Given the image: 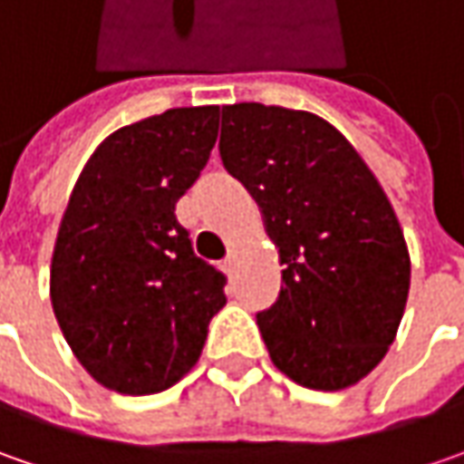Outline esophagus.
Listing matches in <instances>:
<instances>
[{
    "label": "esophagus",
    "mask_w": 464,
    "mask_h": 464,
    "mask_svg": "<svg viewBox=\"0 0 464 464\" xmlns=\"http://www.w3.org/2000/svg\"><path fill=\"white\" fill-rule=\"evenodd\" d=\"M236 262H238V249H231V252H228V256H226V267H228V270H233V267H236Z\"/></svg>",
    "instance_id": "1"
}]
</instances>
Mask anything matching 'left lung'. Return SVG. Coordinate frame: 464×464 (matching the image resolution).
<instances>
[{"mask_svg": "<svg viewBox=\"0 0 464 464\" xmlns=\"http://www.w3.org/2000/svg\"><path fill=\"white\" fill-rule=\"evenodd\" d=\"M220 158L262 210L283 285L256 314L272 363L337 392L387 355L411 291V254L372 169L316 113L223 106Z\"/></svg>", "mask_w": 464, "mask_h": 464, "instance_id": "1", "label": "left lung"}]
</instances>
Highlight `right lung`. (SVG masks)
I'll return each instance as SVG.
<instances>
[{
	"label": "right lung",
	"instance_id": "1",
	"mask_svg": "<svg viewBox=\"0 0 464 464\" xmlns=\"http://www.w3.org/2000/svg\"><path fill=\"white\" fill-rule=\"evenodd\" d=\"M220 106L169 109L109 134L70 194L51 306L98 384L155 394L192 372L226 306V275L192 249L176 202L218 140Z\"/></svg>",
	"mask_w": 464,
	"mask_h": 464
}]
</instances>
